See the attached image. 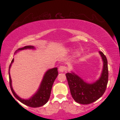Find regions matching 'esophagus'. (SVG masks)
I'll return each instance as SVG.
<instances>
[{
	"mask_svg": "<svg viewBox=\"0 0 120 120\" xmlns=\"http://www.w3.org/2000/svg\"><path fill=\"white\" fill-rule=\"evenodd\" d=\"M59 71H60V72H64V71H68V68L65 65H61L59 67Z\"/></svg>",
	"mask_w": 120,
	"mask_h": 120,
	"instance_id": "esophagus-1",
	"label": "esophagus"
}]
</instances>
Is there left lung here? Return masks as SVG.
I'll use <instances>...</instances> for the list:
<instances>
[{"label":"left lung","instance_id":"1","mask_svg":"<svg viewBox=\"0 0 120 120\" xmlns=\"http://www.w3.org/2000/svg\"><path fill=\"white\" fill-rule=\"evenodd\" d=\"M103 61V69L100 78L92 84L87 83L74 73L66 75L73 99L79 104H89L100 98L105 93L108 81V61L106 56L99 51Z\"/></svg>","mask_w":120,"mask_h":120}]
</instances>
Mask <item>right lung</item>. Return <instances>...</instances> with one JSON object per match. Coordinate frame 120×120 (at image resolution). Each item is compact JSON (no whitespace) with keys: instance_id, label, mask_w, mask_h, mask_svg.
<instances>
[{"instance_id":"1","label":"right lung","mask_w":120,"mask_h":120,"mask_svg":"<svg viewBox=\"0 0 120 120\" xmlns=\"http://www.w3.org/2000/svg\"><path fill=\"white\" fill-rule=\"evenodd\" d=\"M34 49V47L33 46H25L24 47L20 48V49H19V50H22V49ZM13 62V59H12L11 63L9 65V68H10ZM57 75H58V71H57V68H54L49 70L44 75L43 79L42 81V83H41V86H40L39 90L33 97H31L29 100L22 99L15 93L13 89H12L11 78L10 74H9V85H10L11 89L13 95L17 99L19 100L22 103L24 104L25 105L30 107L37 108V107H39L45 105L47 102L48 100H49V97H50L51 92L52 85H53V82H54L55 80L57 77Z\"/></svg>"}]
</instances>
